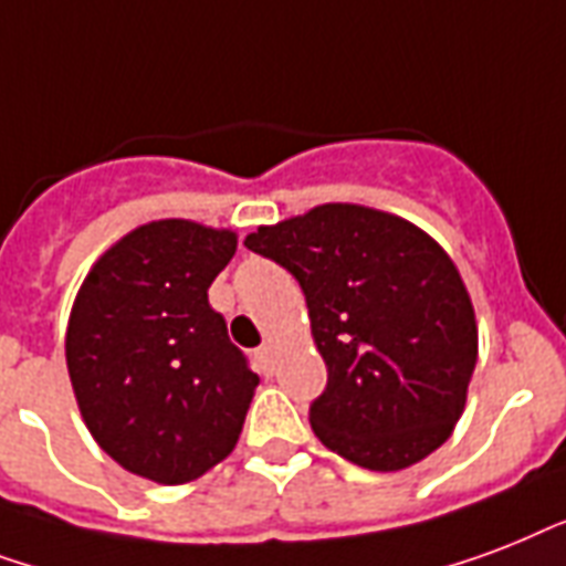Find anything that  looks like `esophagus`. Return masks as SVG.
Returning <instances> with one entry per match:
<instances>
[{
    "label": "esophagus",
    "instance_id": "esophagus-1",
    "mask_svg": "<svg viewBox=\"0 0 566 566\" xmlns=\"http://www.w3.org/2000/svg\"><path fill=\"white\" fill-rule=\"evenodd\" d=\"M260 360H262V369L269 371H274V360H277V348H274V345H262L260 348Z\"/></svg>",
    "mask_w": 566,
    "mask_h": 566
}]
</instances>
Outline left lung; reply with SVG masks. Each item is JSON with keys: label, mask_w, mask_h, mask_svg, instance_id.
Segmentation results:
<instances>
[{"label": "left lung", "mask_w": 566, "mask_h": 566, "mask_svg": "<svg viewBox=\"0 0 566 566\" xmlns=\"http://www.w3.org/2000/svg\"><path fill=\"white\" fill-rule=\"evenodd\" d=\"M251 251L301 283L327 389L315 437L345 461L398 472L461 419L479 360L475 306L437 239L360 203H322L248 233Z\"/></svg>", "instance_id": "8db88e82"}]
</instances>
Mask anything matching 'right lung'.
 Returning <instances> with one entry per match:
<instances>
[{
    "label": "right lung",
    "instance_id": "1",
    "mask_svg": "<svg viewBox=\"0 0 566 566\" xmlns=\"http://www.w3.org/2000/svg\"><path fill=\"white\" fill-rule=\"evenodd\" d=\"M235 244L227 227L159 218L120 235L78 286L64 336L73 396L133 475L188 484L239 442L260 378L209 306Z\"/></svg>",
    "mask_w": 566,
    "mask_h": 566
}]
</instances>
